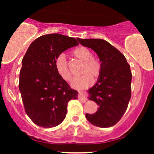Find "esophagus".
<instances>
[{"label": "esophagus", "instance_id": "34e87169", "mask_svg": "<svg viewBox=\"0 0 154 154\" xmlns=\"http://www.w3.org/2000/svg\"><path fill=\"white\" fill-rule=\"evenodd\" d=\"M88 95H87V93L85 91H79V99H82L83 101H86V100H88V98H87Z\"/></svg>", "mask_w": 154, "mask_h": 154}]
</instances>
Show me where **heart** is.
Wrapping results in <instances>:
<instances>
[{
  "label": "heart",
  "mask_w": 154,
  "mask_h": 154,
  "mask_svg": "<svg viewBox=\"0 0 154 154\" xmlns=\"http://www.w3.org/2000/svg\"><path fill=\"white\" fill-rule=\"evenodd\" d=\"M76 59L83 61L79 77H75L72 82V86L76 89H83L90 87L93 84V79H96L101 72V63L100 60L92 56L90 49L84 46L77 48L72 52ZM54 66L56 72L63 79L69 82L72 78L68 61L63 54H59L56 58Z\"/></svg>",
  "instance_id": "b5f03b06"
}]
</instances>
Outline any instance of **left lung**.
Segmentation results:
<instances>
[{
    "label": "left lung",
    "instance_id": "1",
    "mask_svg": "<svg viewBox=\"0 0 154 154\" xmlns=\"http://www.w3.org/2000/svg\"><path fill=\"white\" fill-rule=\"evenodd\" d=\"M81 45L98 54L101 72L96 84L89 90V99L98 104V111L86 114L93 125L109 128L116 125L128 109L131 98L132 73L125 56L101 39H79Z\"/></svg>",
    "mask_w": 154,
    "mask_h": 154
}]
</instances>
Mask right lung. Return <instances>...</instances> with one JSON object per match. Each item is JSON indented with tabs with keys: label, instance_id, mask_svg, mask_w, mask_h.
I'll return each mask as SVG.
<instances>
[{
	"label": "right lung",
	"instance_id": "add662e5",
	"mask_svg": "<svg viewBox=\"0 0 154 154\" xmlns=\"http://www.w3.org/2000/svg\"><path fill=\"white\" fill-rule=\"evenodd\" d=\"M78 44L75 38L54 33L39 37L28 48L19 88L26 114L35 125L45 128L59 125L65 119L69 101L77 99V91L59 75L54 61Z\"/></svg>",
	"mask_w": 154,
	"mask_h": 154
}]
</instances>
